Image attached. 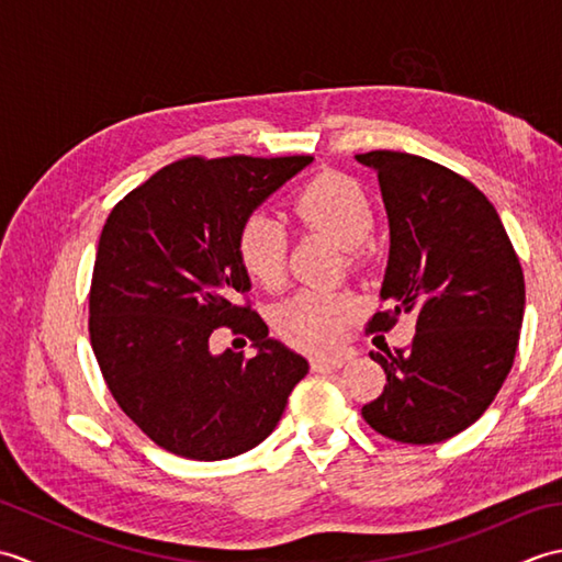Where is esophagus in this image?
I'll return each mask as SVG.
<instances>
[{
    "label": "esophagus",
    "instance_id": "esophagus-1",
    "mask_svg": "<svg viewBox=\"0 0 562 562\" xmlns=\"http://www.w3.org/2000/svg\"><path fill=\"white\" fill-rule=\"evenodd\" d=\"M345 362H348V355L345 352H330V355H316L312 357V369L314 372H336Z\"/></svg>",
    "mask_w": 562,
    "mask_h": 562
}]
</instances>
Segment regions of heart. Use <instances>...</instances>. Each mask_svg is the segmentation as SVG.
Wrapping results in <instances>:
<instances>
[{"mask_svg": "<svg viewBox=\"0 0 562 562\" xmlns=\"http://www.w3.org/2000/svg\"><path fill=\"white\" fill-rule=\"evenodd\" d=\"M290 207L306 226L326 232L348 250L360 248L374 229V207L362 186L336 171L318 173L296 188ZM236 258L260 288L278 290L288 272V232L268 214H250L236 232ZM352 312L350 296L312 288L290 296L274 324L282 338L314 350L336 342Z\"/></svg>", "mask_w": 562, "mask_h": 562, "instance_id": "heart-1", "label": "heart"}]
</instances>
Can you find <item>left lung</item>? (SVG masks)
Masks as SVG:
<instances>
[{
	"label": "left lung",
	"instance_id": "8db88e82",
	"mask_svg": "<svg viewBox=\"0 0 562 562\" xmlns=\"http://www.w3.org/2000/svg\"><path fill=\"white\" fill-rule=\"evenodd\" d=\"M374 169L391 248L369 330L415 314L408 350L369 352L386 374L362 408L403 445H435L473 425L503 389L524 318V272L497 210L463 176L405 151L355 157Z\"/></svg>",
	"mask_w": 562,
	"mask_h": 562
}]
</instances>
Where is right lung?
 Wrapping results in <instances>:
<instances>
[{"label": "right lung", "instance_id": "1", "mask_svg": "<svg viewBox=\"0 0 562 562\" xmlns=\"http://www.w3.org/2000/svg\"><path fill=\"white\" fill-rule=\"evenodd\" d=\"M314 157H188L127 193L103 224L89 336L115 403L154 445L195 461L254 449L308 372L238 300L236 232ZM226 327L257 355L211 352ZM241 340V338H238Z\"/></svg>", "mask_w": 562, "mask_h": 562}]
</instances>
